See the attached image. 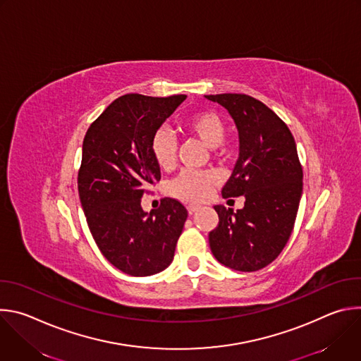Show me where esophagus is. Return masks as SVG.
Here are the masks:
<instances>
[{"label":"esophagus","instance_id":"esophagus-1","mask_svg":"<svg viewBox=\"0 0 361 361\" xmlns=\"http://www.w3.org/2000/svg\"><path fill=\"white\" fill-rule=\"evenodd\" d=\"M198 205H192V204H190L188 207H187V210H188V214H194L195 212H198Z\"/></svg>","mask_w":361,"mask_h":361}]
</instances>
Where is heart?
<instances>
[{
  "label": "heart",
  "instance_id": "heart-1",
  "mask_svg": "<svg viewBox=\"0 0 361 361\" xmlns=\"http://www.w3.org/2000/svg\"><path fill=\"white\" fill-rule=\"evenodd\" d=\"M183 127L187 133L200 138L212 148L220 145L226 137V123L221 116L213 110H202L188 116ZM151 156L161 170H170L176 164L177 142L170 131L160 128L152 134L149 142ZM216 178L212 173L184 170L171 181L170 194L185 201H201L207 198Z\"/></svg>",
  "mask_w": 361,
  "mask_h": 361
}]
</instances>
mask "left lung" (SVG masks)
Wrapping results in <instances>:
<instances>
[{
    "label": "left lung",
    "mask_w": 361,
    "mask_h": 361,
    "mask_svg": "<svg viewBox=\"0 0 361 361\" xmlns=\"http://www.w3.org/2000/svg\"><path fill=\"white\" fill-rule=\"evenodd\" d=\"M205 98L223 106L238 131V160L221 190L244 195L241 210L214 205L219 226L210 231L212 252L226 267L257 271L274 262L287 244L302 191V169L286 123L262 101L245 94Z\"/></svg>",
    "instance_id": "left-lung-1"
}]
</instances>
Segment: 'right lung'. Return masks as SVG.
I'll use <instances>...</instances> for the list:
<instances>
[{
  "instance_id": "add662e5",
  "label": "right lung",
  "mask_w": 361,
  "mask_h": 361,
  "mask_svg": "<svg viewBox=\"0 0 361 361\" xmlns=\"http://www.w3.org/2000/svg\"><path fill=\"white\" fill-rule=\"evenodd\" d=\"M185 98L126 94L84 137L78 194L87 224L102 255L130 276L157 274L171 264L188 216L169 197L157 210L141 209L144 192L161 178L149 151L152 134Z\"/></svg>"
}]
</instances>
